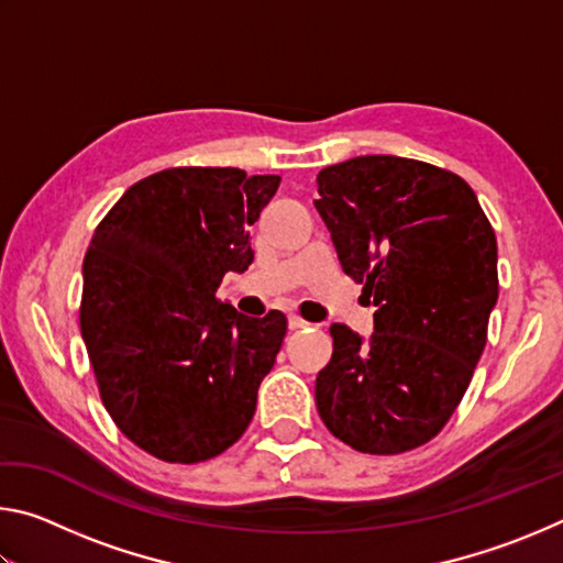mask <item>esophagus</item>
Returning <instances> with one entry per match:
<instances>
[{
    "label": "esophagus",
    "mask_w": 563,
    "mask_h": 563,
    "mask_svg": "<svg viewBox=\"0 0 563 563\" xmlns=\"http://www.w3.org/2000/svg\"><path fill=\"white\" fill-rule=\"evenodd\" d=\"M310 322L308 320H302L300 316H288V328L290 330H302V328H308Z\"/></svg>",
    "instance_id": "1"
}]
</instances>
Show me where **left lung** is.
I'll return each instance as SVG.
<instances>
[{
  "label": "left lung",
  "instance_id": "left-lung-1",
  "mask_svg": "<svg viewBox=\"0 0 563 563\" xmlns=\"http://www.w3.org/2000/svg\"><path fill=\"white\" fill-rule=\"evenodd\" d=\"M318 194L342 271L377 308L367 342L330 328L320 419L357 452H409L450 422L487 345L497 235L472 186L424 161H342L320 170Z\"/></svg>",
  "mask_w": 563,
  "mask_h": 563
}]
</instances>
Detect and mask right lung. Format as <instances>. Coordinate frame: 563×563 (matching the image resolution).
<instances>
[{
  "label": "right lung",
  "mask_w": 563,
  "mask_h": 563,
  "mask_svg": "<svg viewBox=\"0 0 563 563\" xmlns=\"http://www.w3.org/2000/svg\"><path fill=\"white\" fill-rule=\"evenodd\" d=\"M280 176L180 166L141 178L103 216L79 308L101 402L156 460L198 464L241 440L288 320L216 298L253 263L247 225Z\"/></svg>",
  "instance_id": "add662e5"
}]
</instances>
